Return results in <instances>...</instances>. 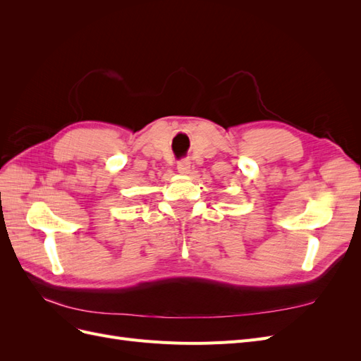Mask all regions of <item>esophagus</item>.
<instances>
[{
  "mask_svg": "<svg viewBox=\"0 0 361 361\" xmlns=\"http://www.w3.org/2000/svg\"><path fill=\"white\" fill-rule=\"evenodd\" d=\"M190 169H191V162H190L188 159H180V161L178 162V171H179L180 174H188Z\"/></svg>",
  "mask_w": 361,
  "mask_h": 361,
  "instance_id": "34e87169",
  "label": "esophagus"
}]
</instances>
